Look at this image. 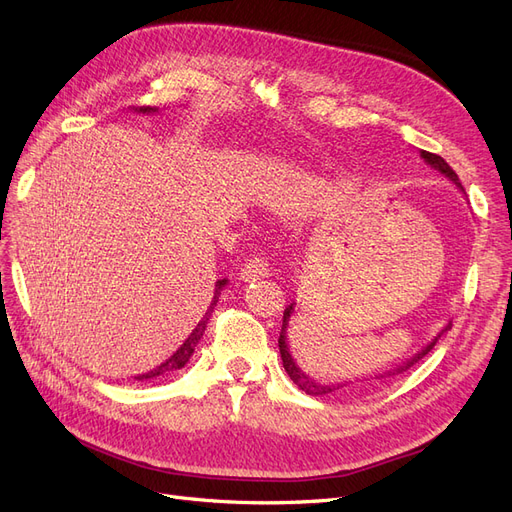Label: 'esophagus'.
Segmentation results:
<instances>
[{
  "label": "esophagus",
  "mask_w": 512,
  "mask_h": 512,
  "mask_svg": "<svg viewBox=\"0 0 512 512\" xmlns=\"http://www.w3.org/2000/svg\"><path fill=\"white\" fill-rule=\"evenodd\" d=\"M262 277H269V262L260 256H254L245 262L241 273H239V279L245 281V284H248V281L262 279Z\"/></svg>",
  "instance_id": "1"
}]
</instances>
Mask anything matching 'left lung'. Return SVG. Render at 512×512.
<instances>
[{
	"label": "left lung",
	"instance_id": "left-lung-1",
	"mask_svg": "<svg viewBox=\"0 0 512 512\" xmlns=\"http://www.w3.org/2000/svg\"><path fill=\"white\" fill-rule=\"evenodd\" d=\"M421 158H424V161H426L430 167H434V169H438L440 173H443L445 178H449L457 188L464 190L462 184H460V178H457V173L447 165V161H445L443 156L421 150ZM294 305H296V303L288 305L286 311H284V324H281V332H279V354H281V362H284V368H286V373L290 375V379H292L298 387H301V390H303L305 394H309V396H328V394L345 390L347 385H354L356 381H370V379L383 381V379H387V377L400 375V373H404V370H407V368H411L415 362H419L421 358H424V356L428 354V351L438 343V339L443 337V334H445L447 330H451V322H449L443 330H440V332L436 334V337H434L424 349L417 351V354H415L413 358H409L407 362H402V364H398V366H394V368H390V370H383V373H377L375 377H370V379H354V381H341V383H320V381H315L313 377L305 375L303 370L298 368V364L294 362V358H292V354H290V349H288V341H286V334H288V332H286V330H288V324H290V317H292V313H294Z\"/></svg>",
	"mask_w": 512,
	"mask_h": 512
}]
</instances>
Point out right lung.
I'll return each instance as SVG.
<instances>
[{
    "label": "right lung",
    "instance_id": "obj_1",
    "mask_svg": "<svg viewBox=\"0 0 512 512\" xmlns=\"http://www.w3.org/2000/svg\"><path fill=\"white\" fill-rule=\"evenodd\" d=\"M135 112H139V114H152V112H156V108H133ZM228 284V279H218L216 281V290H214V301H211V305H209V309H207V313H205V317L203 320L197 324V328L190 332V337L178 347V351H175V354L169 358V360H165L161 366H156L154 370H150V373H144V375H139V377H135V379H139V381H144V379H156V377H165V375H169V373H173V370H180L182 366H186V362L190 360V356L195 354V349H197V345H199V341H201V337H203V332H205V328H207V322H209V315H211V311H214V307H216V303H218V298H220V294H222V288Z\"/></svg>",
    "mask_w": 512,
    "mask_h": 512
}]
</instances>
